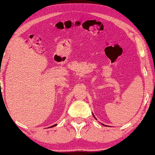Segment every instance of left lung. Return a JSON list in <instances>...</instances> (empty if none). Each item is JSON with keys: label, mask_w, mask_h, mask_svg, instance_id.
<instances>
[{"label": "left lung", "mask_w": 155, "mask_h": 155, "mask_svg": "<svg viewBox=\"0 0 155 155\" xmlns=\"http://www.w3.org/2000/svg\"><path fill=\"white\" fill-rule=\"evenodd\" d=\"M93 116H94V117H95V116H94V115H93ZM95 119H96V117H95ZM103 125H104V124H103Z\"/></svg>", "instance_id": "1"}]
</instances>
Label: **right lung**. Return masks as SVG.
<instances>
[{
  "label": "right lung",
  "instance_id": "1",
  "mask_svg": "<svg viewBox=\"0 0 155 155\" xmlns=\"http://www.w3.org/2000/svg\"><path fill=\"white\" fill-rule=\"evenodd\" d=\"M56 126V124H54V125L51 126H50V127H51V128H52V127H54V126ZM49 128H50V127H49Z\"/></svg>",
  "mask_w": 155,
  "mask_h": 155
}]
</instances>
